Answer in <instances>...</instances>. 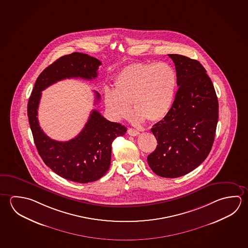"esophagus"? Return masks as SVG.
<instances>
[{"label":"esophagus","mask_w":248,"mask_h":248,"mask_svg":"<svg viewBox=\"0 0 248 248\" xmlns=\"http://www.w3.org/2000/svg\"><path fill=\"white\" fill-rule=\"evenodd\" d=\"M128 134L130 135V136H132V137H136V136H138L139 134V131H138L137 130H134V129H132V128H130L129 130H128Z\"/></svg>","instance_id":"obj_1"}]
</instances>
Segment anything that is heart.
I'll list each match as a JSON object with an SVG mask.
<instances>
[{"label":"heart","instance_id":"obj_1","mask_svg":"<svg viewBox=\"0 0 248 248\" xmlns=\"http://www.w3.org/2000/svg\"><path fill=\"white\" fill-rule=\"evenodd\" d=\"M176 86L177 75L168 63H131L116 76L114 91H105V104L115 120L128 118L132 105L136 121L158 122L171 108Z\"/></svg>","mask_w":248,"mask_h":248}]
</instances>
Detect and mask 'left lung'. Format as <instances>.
Wrapping results in <instances>:
<instances>
[{
  "mask_svg": "<svg viewBox=\"0 0 248 248\" xmlns=\"http://www.w3.org/2000/svg\"><path fill=\"white\" fill-rule=\"evenodd\" d=\"M175 63L178 90L163 120L152 128L157 145L147 157L152 171L178 178L203 163L213 147L218 103L211 79L200 62L178 54Z\"/></svg>",
  "mask_w": 248,
  "mask_h": 248,
  "instance_id": "8db88e82",
  "label": "left lung"
}]
</instances>
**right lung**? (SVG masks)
I'll return each instance as SVG.
<instances>
[{
    "instance_id": "right-lung-1",
    "label": "right lung",
    "mask_w": 248,
    "mask_h": 248,
    "mask_svg": "<svg viewBox=\"0 0 248 248\" xmlns=\"http://www.w3.org/2000/svg\"><path fill=\"white\" fill-rule=\"evenodd\" d=\"M101 62L83 53L60 57L48 66L36 79L28 103V117L35 146L46 165L62 178L80 184L96 181L109 170L111 143L125 134V126L105 119L93 109L83 130L75 139L59 142L48 138L37 118L42 91L66 78L92 80L97 77ZM96 103L100 94L95 92Z\"/></svg>"
}]
</instances>
